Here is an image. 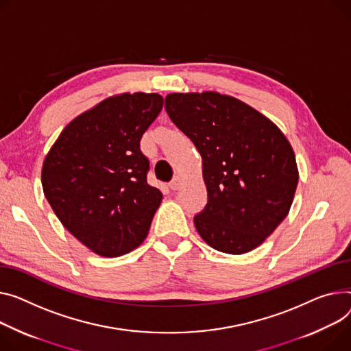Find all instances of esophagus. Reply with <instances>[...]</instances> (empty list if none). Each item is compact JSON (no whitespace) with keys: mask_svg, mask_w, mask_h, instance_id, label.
Masks as SVG:
<instances>
[{"mask_svg":"<svg viewBox=\"0 0 351 351\" xmlns=\"http://www.w3.org/2000/svg\"><path fill=\"white\" fill-rule=\"evenodd\" d=\"M182 186V179L179 178V176H175L173 178V180L169 183V188L172 189V191H178L179 188Z\"/></svg>","mask_w":351,"mask_h":351,"instance_id":"obj_1","label":"esophagus"}]
</instances>
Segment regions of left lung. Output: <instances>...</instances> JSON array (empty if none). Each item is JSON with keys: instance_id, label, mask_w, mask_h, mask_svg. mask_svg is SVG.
<instances>
[{"instance_id": "obj_1", "label": "left lung", "mask_w": 351, "mask_h": 351, "mask_svg": "<svg viewBox=\"0 0 351 351\" xmlns=\"http://www.w3.org/2000/svg\"><path fill=\"white\" fill-rule=\"evenodd\" d=\"M165 108L202 156L207 204L193 221L226 254L261 245L288 216L299 172L293 149L268 117L217 91L171 93Z\"/></svg>"}]
</instances>
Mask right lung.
Instances as JSON below:
<instances>
[{"label":"right lung","mask_w":351,"mask_h":351,"mask_svg":"<svg viewBox=\"0 0 351 351\" xmlns=\"http://www.w3.org/2000/svg\"><path fill=\"white\" fill-rule=\"evenodd\" d=\"M163 107L158 93H121L82 112L45 156L42 188L60 223L100 256L143 244L159 189L148 184L149 160L139 141Z\"/></svg>","instance_id":"add662e5"}]
</instances>
